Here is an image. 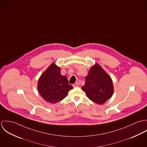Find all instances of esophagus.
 <instances>
[{
    "instance_id": "1",
    "label": "esophagus",
    "mask_w": 147,
    "mask_h": 147,
    "mask_svg": "<svg viewBox=\"0 0 147 147\" xmlns=\"http://www.w3.org/2000/svg\"><path fill=\"white\" fill-rule=\"evenodd\" d=\"M78 85H79V83L78 82H76V83H75V84H73V86H74V87L77 86H78Z\"/></svg>"
}]
</instances>
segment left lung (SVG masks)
<instances>
[{"mask_svg":"<svg viewBox=\"0 0 147 147\" xmlns=\"http://www.w3.org/2000/svg\"><path fill=\"white\" fill-rule=\"evenodd\" d=\"M82 88L88 97L97 104L105 103L114 92L111 79L98 64L90 68Z\"/></svg>","mask_w":147,"mask_h":147,"instance_id":"1","label":"left lung"}]
</instances>
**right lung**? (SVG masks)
I'll use <instances>...</instances> for the list:
<instances>
[{
  "label": "right lung",
  "mask_w": 147,
  "mask_h": 147,
  "mask_svg": "<svg viewBox=\"0 0 147 147\" xmlns=\"http://www.w3.org/2000/svg\"><path fill=\"white\" fill-rule=\"evenodd\" d=\"M73 89L68 84L67 77L61 74V69L52 63L38 80L40 94L47 102L55 104L63 100L68 91Z\"/></svg>",
  "instance_id": "1"
}]
</instances>
